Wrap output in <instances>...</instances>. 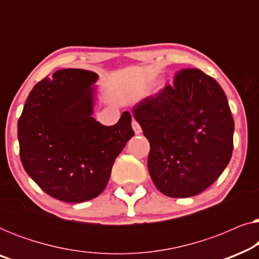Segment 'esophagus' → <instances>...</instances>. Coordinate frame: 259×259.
Returning <instances> with one entry per match:
<instances>
[{
	"label": "esophagus",
	"instance_id": "obj_1",
	"mask_svg": "<svg viewBox=\"0 0 259 259\" xmlns=\"http://www.w3.org/2000/svg\"><path fill=\"white\" fill-rule=\"evenodd\" d=\"M132 127H133V130H134V132H136V134H140V133H141V127H140L139 122H138L137 120L133 119Z\"/></svg>",
	"mask_w": 259,
	"mask_h": 259
}]
</instances>
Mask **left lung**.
<instances>
[{
  "label": "left lung",
  "instance_id": "obj_1",
  "mask_svg": "<svg viewBox=\"0 0 259 259\" xmlns=\"http://www.w3.org/2000/svg\"><path fill=\"white\" fill-rule=\"evenodd\" d=\"M133 115L150 141L147 165L165 196L187 198L206 190L228 166L235 122L226 95L197 68L139 102Z\"/></svg>",
  "mask_w": 259,
  "mask_h": 259
}]
</instances>
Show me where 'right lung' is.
<instances>
[{"label": "right lung", "mask_w": 259, "mask_h": 259, "mask_svg": "<svg viewBox=\"0 0 259 259\" xmlns=\"http://www.w3.org/2000/svg\"><path fill=\"white\" fill-rule=\"evenodd\" d=\"M97 79L91 70L72 68L45 77L28 95L17 122L26 172L46 193L66 203L98 197L134 136L128 112L113 126L92 116Z\"/></svg>", "instance_id": "1"}]
</instances>
